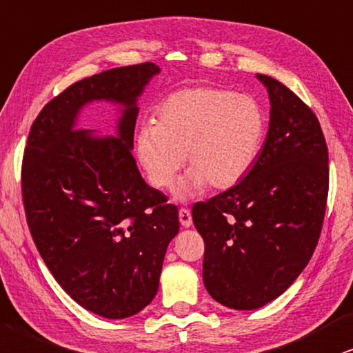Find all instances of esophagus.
Wrapping results in <instances>:
<instances>
[{
    "mask_svg": "<svg viewBox=\"0 0 353 353\" xmlns=\"http://www.w3.org/2000/svg\"><path fill=\"white\" fill-rule=\"evenodd\" d=\"M179 220H181V225L184 226V228H189V226L192 225V213H190V210L181 208L179 210Z\"/></svg>",
    "mask_w": 353,
    "mask_h": 353,
    "instance_id": "obj_1",
    "label": "esophagus"
}]
</instances>
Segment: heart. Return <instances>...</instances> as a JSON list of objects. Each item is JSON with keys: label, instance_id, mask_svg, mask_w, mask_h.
Segmentation results:
<instances>
[{"label": "heart", "instance_id": "heart-1", "mask_svg": "<svg viewBox=\"0 0 353 353\" xmlns=\"http://www.w3.org/2000/svg\"><path fill=\"white\" fill-rule=\"evenodd\" d=\"M267 114L256 97L225 88H187L156 110V125L135 140L140 166L156 189L169 190L184 166L190 169L177 195L194 197L207 184L225 190L251 171L264 146Z\"/></svg>", "mask_w": 353, "mask_h": 353}]
</instances>
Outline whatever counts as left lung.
Masks as SVG:
<instances>
[{"instance_id":"obj_1","label":"left lung","mask_w":353,"mask_h":353,"mask_svg":"<svg viewBox=\"0 0 353 353\" xmlns=\"http://www.w3.org/2000/svg\"><path fill=\"white\" fill-rule=\"evenodd\" d=\"M264 148L246 177L192 208L205 243L203 283L233 310H256L296 280L323 230L329 156L313 110L276 79Z\"/></svg>"}]
</instances>
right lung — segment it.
Listing matches in <instances>:
<instances>
[{"instance_id":"obj_1","label":"right lung","mask_w":353,"mask_h":353,"mask_svg":"<svg viewBox=\"0 0 353 353\" xmlns=\"http://www.w3.org/2000/svg\"><path fill=\"white\" fill-rule=\"evenodd\" d=\"M158 73L146 61L73 83L40 110L24 150L22 202L37 251L60 287L102 318L150 305L179 233L177 207L146 184L132 154L137 99ZM92 100L124 107L117 137L74 128Z\"/></svg>"}]
</instances>
